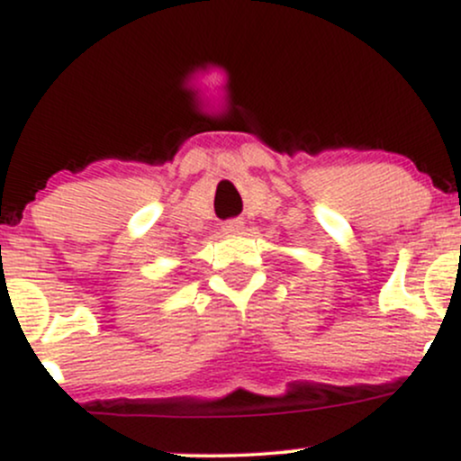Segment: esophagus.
<instances>
[{
	"instance_id": "esophagus-1",
	"label": "esophagus",
	"mask_w": 461,
	"mask_h": 461,
	"mask_svg": "<svg viewBox=\"0 0 461 461\" xmlns=\"http://www.w3.org/2000/svg\"><path fill=\"white\" fill-rule=\"evenodd\" d=\"M240 231H242V221L234 219V221H225L223 223V234H227V236L240 234Z\"/></svg>"
}]
</instances>
